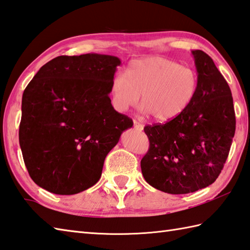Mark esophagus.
I'll list each match as a JSON object with an SVG mask.
<instances>
[{
	"label": "esophagus",
	"instance_id": "1",
	"mask_svg": "<svg viewBox=\"0 0 250 250\" xmlns=\"http://www.w3.org/2000/svg\"><path fill=\"white\" fill-rule=\"evenodd\" d=\"M134 127H135L136 130H139V131L144 130V125L139 123V122H137V121H134Z\"/></svg>",
	"mask_w": 250,
	"mask_h": 250
}]
</instances>
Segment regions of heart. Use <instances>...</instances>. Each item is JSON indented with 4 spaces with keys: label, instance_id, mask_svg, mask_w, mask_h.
<instances>
[{
    "label": "heart",
    "instance_id": "heart-1",
    "mask_svg": "<svg viewBox=\"0 0 250 250\" xmlns=\"http://www.w3.org/2000/svg\"><path fill=\"white\" fill-rule=\"evenodd\" d=\"M198 90L194 69L160 56L132 60L127 74L118 72L111 81V101L124 112L138 103L140 111L159 122H170L185 113Z\"/></svg>",
    "mask_w": 250,
    "mask_h": 250
}]
</instances>
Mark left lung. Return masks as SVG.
I'll list each match as a JSON object with an SVG mask.
<instances>
[{"label":"left lung","mask_w":250,"mask_h":250,"mask_svg":"<svg viewBox=\"0 0 250 250\" xmlns=\"http://www.w3.org/2000/svg\"><path fill=\"white\" fill-rule=\"evenodd\" d=\"M198 90L179 118L146 126L150 140L141 160L146 181L170 194H187L216 181L228 159L235 134L231 89L213 60L203 50H192Z\"/></svg>","instance_id":"8db88e82"}]
</instances>
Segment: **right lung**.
Instances as JSON below:
<instances>
[{
    "label": "right lung",
    "mask_w": 250,
    "mask_h": 250,
    "mask_svg": "<svg viewBox=\"0 0 250 250\" xmlns=\"http://www.w3.org/2000/svg\"><path fill=\"white\" fill-rule=\"evenodd\" d=\"M115 56H59L25 87L19 145L31 179L59 195L87 190L132 121L111 104Z\"/></svg>",
    "instance_id": "obj_1"
}]
</instances>
